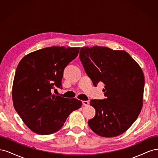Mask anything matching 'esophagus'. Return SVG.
<instances>
[{
  "instance_id": "1",
  "label": "esophagus",
  "mask_w": 158,
  "mask_h": 158,
  "mask_svg": "<svg viewBox=\"0 0 158 158\" xmlns=\"http://www.w3.org/2000/svg\"><path fill=\"white\" fill-rule=\"evenodd\" d=\"M82 104H83V106H87L89 104V103L88 101H82Z\"/></svg>"
}]
</instances>
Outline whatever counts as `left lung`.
<instances>
[{
  "label": "left lung",
  "mask_w": 158,
  "mask_h": 158,
  "mask_svg": "<svg viewBox=\"0 0 158 158\" xmlns=\"http://www.w3.org/2000/svg\"><path fill=\"white\" fill-rule=\"evenodd\" d=\"M80 59L94 86L105 84L103 99H92L95 117L88 121L90 128L103 137L125 132L135 123L142 107L144 76L131 55L125 51L106 47H84Z\"/></svg>",
  "instance_id": "8db88e82"
}]
</instances>
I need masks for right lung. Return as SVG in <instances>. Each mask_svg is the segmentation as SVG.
Listing matches in <instances>:
<instances>
[{
	"label": "right lung",
	"instance_id": "right-lung-1",
	"mask_svg": "<svg viewBox=\"0 0 158 158\" xmlns=\"http://www.w3.org/2000/svg\"><path fill=\"white\" fill-rule=\"evenodd\" d=\"M79 50L80 47H47L27 55L19 63L13 82V104L33 132L41 135L57 132L69 114L82 106L77 99L51 94L55 87L62 89L64 70Z\"/></svg>",
	"mask_w": 158,
	"mask_h": 158
}]
</instances>
